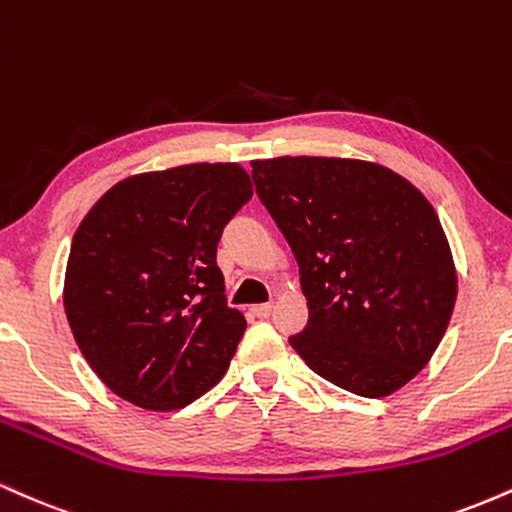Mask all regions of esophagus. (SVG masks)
I'll use <instances>...</instances> for the list:
<instances>
[{
  "instance_id": "esophagus-1",
  "label": "esophagus",
  "mask_w": 512,
  "mask_h": 512,
  "mask_svg": "<svg viewBox=\"0 0 512 512\" xmlns=\"http://www.w3.org/2000/svg\"><path fill=\"white\" fill-rule=\"evenodd\" d=\"M250 313L255 317H260V320H267L269 315H272V303H260V305H252Z\"/></svg>"
}]
</instances>
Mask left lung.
<instances>
[{
  "instance_id": "obj_1",
  "label": "left lung",
  "mask_w": 512,
  "mask_h": 512,
  "mask_svg": "<svg viewBox=\"0 0 512 512\" xmlns=\"http://www.w3.org/2000/svg\"><path fill=\"white\" fill-rule=\"evenodd\" d=\"M252 180L301 269L310 315L289 337L298 356L358 397L407 385L438 349L457 296L436 209L366 161H252Z\"/></svg>"
}]
</instances>
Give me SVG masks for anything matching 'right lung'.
I'll return each instance as SVG.
<instances>
[{
	"label": "right lung",
	"mask_w": 512,
	"mask_h": 512,
	"mask_svg": "<svg viewBox=\"0 0 512 512\" xmlns=\"http://www.w3.org/2000/svg\"><path fill=\"white\" fill-rule=\"evenodd\" d=\"M252 197L238 163H192L117 182L76 228L64 313L88 366L142 409H182L226 373L245 332L216 264Z\"/></svg>",
	"instance_id": "obj_1"
}]
</instances>
